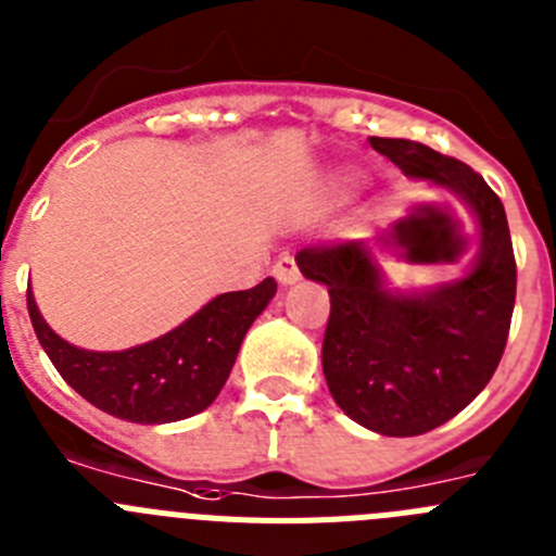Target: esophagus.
I'll return each mask as SVG.
<instances>
[{"instance_id":"1","label":"esophagus","mask_w":556,"mask_h":556,"mask_svg":"<svg viewBox=\"0 0 556 556\" xmlns=\"http://www.w3.org/2000/svg\"><path fill=\"white\" fill-rule=\"evenodd\" d=\"M273 275L281 287H292V283L301 281V269H298V262H294L292 255H281V258L275 262Z\"/></svg>"}]
</instances>
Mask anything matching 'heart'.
Returning a JSON list of instances; mask_svg holds the SVG:
<instances>
[{
    "mask_svg": "<svg viewBox=\"0 0 556 556\" xmlns=\"http://www.w3.org/2000/svg\"><path fill=\"white\" fill-rule=\"evenodd\" d=\"M353 184H356V175H353V172H342V175L337 178L339 189H348V186H353Z\"/></svg>",
    "mask_w": 556,
    "mask_h": 556,
    "instance_id": "1",
    "label": "heart"
}]
</instances>
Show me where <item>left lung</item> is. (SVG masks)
<instances>
[{
	"instance_id": "left-lung-1",
	"label": "left lung",
	"mask_w": 556,
	"mask_h": 556,
	"mask_svg": "<svg viewBox=\"0 0 556 556\" xmlns=\"http://www.w3.org/2000/svg\"><path fill=\"white\" fill-rule=\"evenodd\" d=\"M370 147L406 178L448 191L479 230L470 267L426 289H392L365 242L298 253L301 273L331 294L323 372L337 406L376 434L415 437L459 415L498 367L515 306L513 239L498 194L468 164L409 139L370 136Z\"/></svg>"
}]
</instances>
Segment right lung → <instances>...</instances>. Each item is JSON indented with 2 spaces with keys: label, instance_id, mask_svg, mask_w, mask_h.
I'll return each mask as SVG.
<instances>
[{
  "label": "right lung",
  "instance_id": "obj_1",
  "mask_svg": "<svg viewBox=\"0 0 556 556\" xmlns=\"http://www.w3.org/2000/svg\"><path fill=\"white\" fill-rule=\"evenodd\" d=\"M278 283L264 278L244 292L217 294L178 328L127 351H86L58 337L27 289L29 320L55 370L88 404L130 424L186 420L214 404L233 370L236 353Z\"/></svg>",
  "mask_w": 556,
  "mask_h": 556
}]
</instances>
